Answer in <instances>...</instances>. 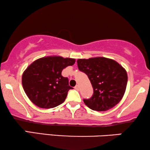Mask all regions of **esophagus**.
Instances as JSON below:
<instances>
[{
    "label": "esophagus",
    "instance_id": "1",
    "mask_svg": "<svg viewBox=\"0 0 150 150\" xmlns=\"http://www.w3.org/2000/svg\"><path fill=\"white\" fill-rule=\"evenodd\" d=\"M74 89H76V90H79V85H76V86L74 87Z\"/></svg>",
    "mask_w": 150,
    "mask_h": 150
}]
</instances>
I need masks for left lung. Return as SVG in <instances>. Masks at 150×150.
Here are the masks:
<instances>
[{
    "label": "left lung",
    "instance_id": "1",
    "mask_svg": "<svg viewBox=\"0 0 150 150\" xmlns=\"http://www.w3.org/2000/svg\"><path fill=\"white\" fill-rule=\"evenodd\" d=\"M80 71L86 74L94 89L85 104L94 111H107L117 105L125 92L127 71L114 60L105 57L78 59Z\"/></svg>",
    "mask_w": 150,
    "mask_h": 150
}]
</instances>
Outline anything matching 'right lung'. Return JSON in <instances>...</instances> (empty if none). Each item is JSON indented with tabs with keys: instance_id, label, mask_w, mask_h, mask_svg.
Returning a JSON list of instances; mask_svg holds the SVG:
<instances>
[{
	"instance_id": "obj_1",
	"label": "right lung",
	"mask_w": 150,
	"mask_h": 150,
	"mask_svg": "<svg viewBox=\"0 0 150 150\" xmlns=\"http://www.w3.org/2000/svg\"><path fill=\"white\" fill-rule=\"evenodd\" d=\"M75 61L74 58L50 56L37 59L28 66L23 74L22 84L25 94L33 103L45 109L63 103L68 91L73 88L61 72Z\"/></svg>"
}]
</instances>
